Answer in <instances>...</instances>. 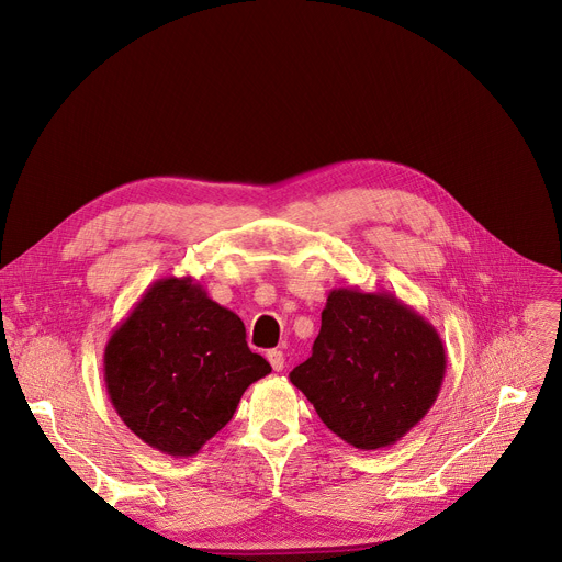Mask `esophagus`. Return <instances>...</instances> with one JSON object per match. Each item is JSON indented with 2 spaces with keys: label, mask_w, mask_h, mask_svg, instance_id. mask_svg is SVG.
Returning <instances> with one entry per match:
<instances>
[{
  "label": "esophagus",
  "mask_w": 562,
  "mask_h": 562,
  "mask_svg": "<svg viewBox=\"0 0 562 562\" xmlns=\"http://www.w3.org/2000/svg\"><path fill=\"white\" fill-rule=\"evenodd\" d=\"M267 361H270V366H272L277 372L283 370V363H285L281 350H270V352H267Z\"/></svg>",
  "instance_id": "34e87169"
}]
</instances>
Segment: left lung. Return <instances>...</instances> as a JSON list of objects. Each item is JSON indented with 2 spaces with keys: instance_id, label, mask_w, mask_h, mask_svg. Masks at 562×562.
Segmentation results:
<instances>
[{
  "instance_id": "8db88e82",
  "label": "left lung",
  "mask_w": 562,
  "mask_h": 562,
  "mask_svg": "<svg viewBox=\"0 0 562 562\" xmlns=\"http://www.w3.org/2000/svg\"><path fill=\"white\" fill-rule=\"evenodd\" d=\"M446 375L437 329L391 292H329L313 355L290 372L334 435L361 450L403 439Z\"/></svg>"
}]
</instances>
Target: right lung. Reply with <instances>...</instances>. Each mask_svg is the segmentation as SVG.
I'll use <instances>...</instances> for the list:
<instances>
[{"label":"right lung","instance_id":"right-lung-1","mask_svg":"<svg viewBox=\"0 0 562 562\" xmlns=\"http://www.w3.org/2000/svg\"><path fill=\"white\" fill-rule=\"evenodd\" d=\"M104 384L121 420L150 448L192 458L272 366L243 319L192 277L157 279L104 345Z\"/></svg>","mask_w":562,"mask_h":562}]
</instances>
